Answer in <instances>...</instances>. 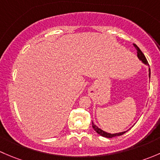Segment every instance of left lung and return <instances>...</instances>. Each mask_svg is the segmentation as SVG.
<instances>
[{"label": "left lung", "instance_id": "left-lung-1", "mask_svg": "<svg viewBox=\"0 0 160 160\" xmlns=\"http://www.w3.org/2000/svg\"><path fill=\"white\" fill-rule=\"evenodd\" d=\"M133 46H135V49L137 50V56H138V59H140V60L142 61V62H144L145 64H147V65H149V63H148V61L147 59H146V56H145V55L143 54L142 52L141 51V49H139V48L138 47V46H136L135 44H133ZM149 77H150V69H149ZM92 127H93V128L96 131V132H98L99 135H101V136H104V137H106V138H112V137H115V136H119V135H123V134H125L126 132H120V133H116V134H111V133H108V132H104L103 130H101V128H98V126H96V125H94V124L92 122Z\"/></svg>", "mask_w": 160, "mask_h": 160}]
</instances>
